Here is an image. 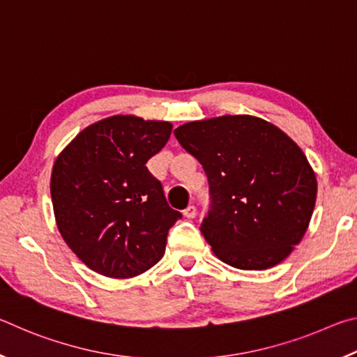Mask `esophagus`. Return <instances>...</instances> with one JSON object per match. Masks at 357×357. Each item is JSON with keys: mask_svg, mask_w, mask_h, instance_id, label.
<instances>
[{"mask_svg": "<svg viewBox=\"0 0 357 357\" xmlns=\"http://www.w3.org/2000/svg\"><path fill=\"white\" fill-rule=\"evenodd\" d=\"M195 215H197V208L192 206V204L184 209V217H187V219H193Z\"/></svg>", "mask_w": 357, "mask_h": 357, "instance_id": "34e87169", "label": "esophagus"}]
</instances>
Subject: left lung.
<instances>
[{
	"label": "left lung",
	"mask_w": 357,
	"mask_h": 357,
	"mask_svg": "<svg viewBox=\"0 0 357 357\" xmlns=\"http://www.w3.org/2000/svg\"><path fill=\"white\" fill-rule=\"evenodd\" d=\"M174 135L206 172L213 206L200 229L215 257L245 271L283 261L317 202L315 172L298 144L250 114L192 121Z\"/></svg>",
	"instance_id": "left-lung-1"
}]
</instances>
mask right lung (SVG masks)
Segmentation results:
<instances>
[{"label":"right lung","mask_w":357,"mask_h":357,"mask_svg":"<svg viewBox=\"0 0 357 357\" xmlns=\"http://www.w3.org/2000/svg\"><path fill=\"white\" fill-rule=\"evenodd\" d=\"M173 126L114 114L84 128L53 164L50 193L64 243L100 275L130 279L165 253L183 214L170 208L146 162L165 146Z\"/></svg>","instance_id":"right-lung-1"}]
</instances>
